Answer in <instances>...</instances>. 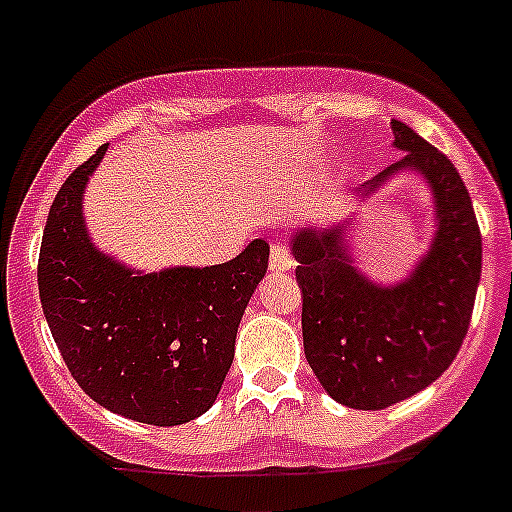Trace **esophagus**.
Masks as SVG:
<instances>
[{
	"label": "esophagus",
	"instance_id": "1",
	"mask_svg": "<svg viewBox=\"0 0 512 512\" xmlns=\"http://www.w3.org/2000/svg\"><path fill=\"white\" fill-rule=\"evenodd\" d=\"M269 264H271V271H291V269H294V259H291V253L286 251V246H281V243H271Z\"/></svg>",
	"mask_w": 512,
	"mask_h": 512
}]
</instances>
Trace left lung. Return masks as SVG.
<instances>
[{"mask_svg": "<svg viewBox=\"0 0 512 512\" xmlns=\"http://www.w3.org/2000/svg\"><path fill=\"white\" fill-rule=\"evenodd\" d=\"M392 133L405 158L357 193L372 196L402 170L425 178L437 231L412 274L392 286L374 284L354 266L344 241L347 223L299 228L291 236L306 362L326 394L354 410L402 402L450 367L470 326L483 269L478 218L455 165L410 125L392 120Z\"/></svg>", "mask_w": 512, "mask_h": 512, "instance_id": "1", "label": "left lung"}]
</instances>
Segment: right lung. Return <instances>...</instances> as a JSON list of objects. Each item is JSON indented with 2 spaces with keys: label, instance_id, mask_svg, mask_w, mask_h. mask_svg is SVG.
Masks as SVG:
<instances>
[{
  "label": "right lung",
  "instance_id": "1",
  "mask_svg": "<svg viewBox=\"0 0 512 512\" xmlns=\"http://www.w3.org/2000/svg\"><path fill=\"white\" fill-rule=\"evenodd\" d=\"M105 150L72 170L52 201L37 264L42 311L67 369L97 405L145 425H183L221 392L269 243L256 238L206 269L143 274L118 264L90 241L82 218V191Z\"/></svg>",
  "mask_w": 512,
  "mask_h": 512
}]
</instances>
